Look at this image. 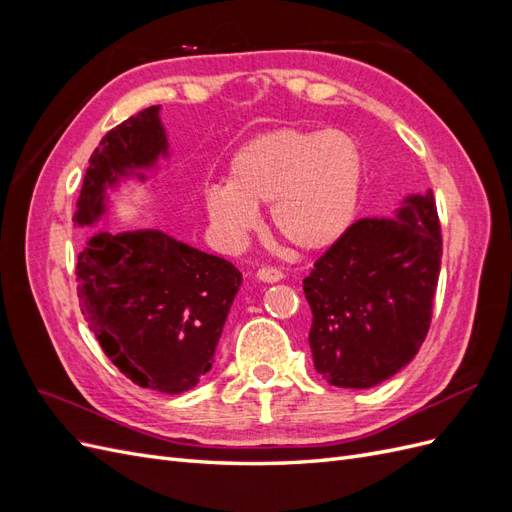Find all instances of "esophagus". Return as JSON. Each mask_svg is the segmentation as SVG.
Listing matches in <instances>:
<instances>
[{"mask_svg": "<svg viewBox=\"0 0 512 512\" xmlns=\"http://www.w3.org/2000/svg\"><path fill=\"white\" fill-rule=\"evenodd\" d=\"M256 277H258L260 282L273 284V282H280L282 277H284V273H282L280 269H273V267H260V269L256 271Z\"/></svg>", "mask_w": 512, "mask_h": 512, "instance_id": "obj_1", "label": "esophagus"}]
</instances>
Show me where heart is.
Instances as JSON below:
<instances>
[{
  "label": "heart",
  "instance_id": "heart-1",
  "mask_svg": "<svg viewBox=\"0 0 512 512\" xmlns=\"http://www.w3.org/2000/svg\"><path fill=\"white\" fill-rule=\"evenodd\" d=\"M363 156L344 132L284 128L243 145L230 160L228 183L205 190L218 235L239 245L271 205L277 235L301 250H324L350 226L361 194Z\"/></svg>",
  "mask_w": 512,
  "mask_h": 512
}]
</instances>
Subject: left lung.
Masks as SVG:
<instances>
[{"instance_id":"obj_1","label":"left lung","mask_w":512,"mask_h":512,"mask_svg":"<svg viewBox=\"0 0 512 512\" xmlns=\"http://www.w3.org/2000/svg\"><path fill=\"white\" fill-rule=\"evenodd\" d=\"M436 198L408 196L391 218H361L303 280L314 367L333 386L369 389L423 346L438 288Z\"/></svg>"}]
</instances>
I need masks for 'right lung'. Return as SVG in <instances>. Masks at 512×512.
Segmentation results:
<instances>
[{"label":"right lung","instance_id":"1","mask_svg":"<svg viewBox=\"0 0 512 512\" xmlns=\"http://www.w3.org/2000/svg\"><path fill=\"white\" fill-rule=\"evenodd\" d=\"M158 111L149 106L106 132L89 158L76 224L100 218L104 192L119 177L166 156ZM76 282L89 329L121 374L143 389L179 395L211 369L241 273L160 230H96L76 260Z\"/></svg>","mask_w":512,"mask_h":512}]
</instances>
